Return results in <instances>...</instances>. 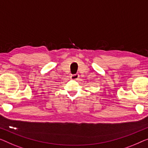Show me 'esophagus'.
Returning a JSON list of instances; mask_svg holds the SVG:
<instances>
[{
	"mask_svg": "<svg viewBox=\"0 0 148 148\" xmlns=\"http://www.w3.org/2000/svg\"><path fill=\"white\" fill-rule=\"evenodd\" d=\"M70 78H71L72 80H78V78H79V74H72L71 75V76H70Z\"/></svg>",
	"mask_w": 148,
	"mask_h": 148,
	"instance_id": "obj_1",
	"label": "esophagus"
}]
</instances>
